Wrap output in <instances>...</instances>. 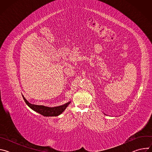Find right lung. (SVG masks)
Here are the masks:
<instances>
[{"label": "right lung", "mask_w": 152, "mask_h": 152, "mask_svg": "<svg viewBox=\"0 0 152 152\" xmlns=\"http://www.w3.org/2000/svg\"><path fill=\"white\" fill-rule=\"evenodd\" d=\"M23 98L28 104V106L31 108L34 111L40 114L41 115L45 117H56L58 116L61 114H62L64 110L66 109V107L69 106L71 102H69L66 104H64L61 106H55V107H48L43 105H37L30 103L22 95Z\"/></svg>", "instance_id": "add662e5"}]
</instances>
